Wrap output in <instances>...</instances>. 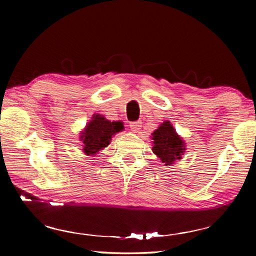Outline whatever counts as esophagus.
I'll list each match as a JSON object with an SVG mask.
<instances>
[{
  "mask_svg": "<svg viewBox=\"0 0 256 256\" xmlns=\"http://www.w3.org/2000/svg\"><path fill=\"white\" fill-rule=\"evenodd\" d=\"M141 126H142L141 122H131V123H130V128H131V131L134 132V133L140 131Z\"/></svg>",
  "mask_w": 256,
  "mask_h": 256,
  "instance_id": "34e87169",
  "label": "esophagus"
}]
</instances>
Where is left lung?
I'll use <instances>...</instances> for the list:
<instances>
[{
  "label": "left lung",
  "mask_w": 256,
  "mask_h": 256,
  "mask_svg": "<svg viewBox=\"0 0 256 256\" xmlns=\"http://www.w3.org/2000/svg\"><path fill=\"white\" fill-rule=\"evenodd\" d=\"M152 138V151L157 157L164 162L166 166H170L175 162V160L182 159L186 150L184 141L176 133L170 120H164L159 128L151 134Z\"/></svg>",
  "instance_id": "obj_1"
}]
</instances>
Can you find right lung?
I'll list each match as a JSON object with an SVG mask.
<instances>
[{"mask_svg": "<svg viewBox=\"0 0 256 256\" xmlns=\"http://www.w3.org/2000/svg\"><path fill=\"white\" fill-rule=\"evenodd\" d=\"M122 122H110L102 115L92 116V120L86 124L81 132L80 140L84 144V152L86 156H94L110 144V140L115 133L123 131Z\"/></svg>", "mask_w": 256, "mask_h": 256, "instance_id": "obj_1", "label": "right lung"}]
</instances>
